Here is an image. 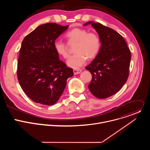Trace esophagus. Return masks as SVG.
Returning <instances> with one entry per match:
<instances>
[{
	"label": "esophagus",
	"instance_id": "1",
	"mask_svg": "<svg viewBox=\"0 0 150 150\" xmlns=\"http://www.w3.org/2000/svg\"><path fill=\"white\" fill-rule=\"evenodd\" d=\"M73 72H74V75H77V74H80L82 72V70L81 69H74L73 71Z\"/></svg>",
	"mask_w": 150,
	"mask_h": 150
}]
</instances>
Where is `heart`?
<instances>
[{
	"instance_id": "obj_1",
	"label": "heart",
	"mask_w": 150,
	"mask_h": 150,
	"mask_svg": "<svg viewBox=\"0 0 150 150\" xmlns=\"http://www.w3.org/2000/svg\"><path fill=\"white\" fill-rule=\"evenodd\" d=\"M69 44H75V53L67 61V65L73 69H78L84 65L87 58L93 59L98 54L101 48V40L95 33H88L86 29L75 28L65 35ZM54 50L57 54L67 59L69 56L67 46L60 41H54Z\"/></svg>"
}]
</instances>
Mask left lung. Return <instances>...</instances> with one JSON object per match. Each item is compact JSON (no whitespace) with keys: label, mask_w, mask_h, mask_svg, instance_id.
<instances>
[{"label":"left lung","mask_w":150,"mask_h":150,"mask_svg":"<svg viewBox=\"0 0 150 150\" xmlns=\"http://www.w3.org/2000/svg\"><path fill=\"white\" fill-rule=\"evenodd\" d=\"M101 40L100 50L85 69L92 75L90 92L98 98H106L117 93L129 75L131 53L123 37L114 30L89 21Z\"/></svg>","instance_id":"1"}]
</instances>
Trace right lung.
Returning a JSON list of instances; mask_svg holds the SVG:
<instances>
[{
  "label": "right lung",
  "mask_w": 150,
  "mask_h": 150,
  "mask_svg": "<svg viewBox=\"0 0 150 150\" xmlns=\"http://www.w3.org/2000/svg\"><path fill=\"white\" fill-rule=\"evenodd\" d=\"M69 25L47 23L37 27L23 40L17 76L21 88L33 101L51 105L59 99L74 75L72 68L59 60L53 44Z\"/></svg>",
  "instance_id": "right-lung-1"
}]
</instances>
